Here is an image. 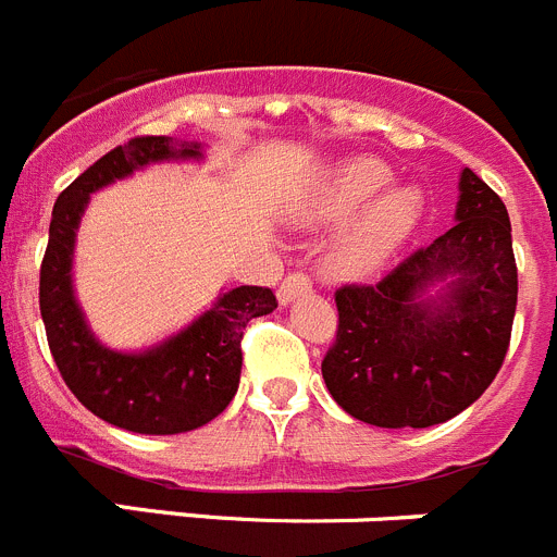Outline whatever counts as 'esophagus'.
Returning a JSON list of instances; mask_svg holds the SVG:
<instances>
[{
    "label": "esophagus",
    "mask_w": 557,
    "mask_h": 557,
    "mask_svg": "<svg viewBox=\"0 0 557 557\" xmlns=\"http://www.w3.org/2000/svg\"><path fill=\"white\" fill-rule=\"evenodd\" d=\"M312 289V282H309V275L304 273H289L287 278L282 282V287H278V304L282 306H289L295 298H300V295H306Z\"/></svg>",
    "instance_id": "esophagus-1"
}]
</instances>
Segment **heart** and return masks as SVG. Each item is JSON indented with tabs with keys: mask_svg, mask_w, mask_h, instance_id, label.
<instances>
[{
	"mask_svg": "<svg viewBox=\"0 0 557 557\" xmlns=\"http://www.w3.org/2000/svg\"><path fill=\"white\" fill-rule=\"evenodd\" d=\"M392 168L375 157L339 162L304 203L295 223L306 228L345 226L334 234L325 264L339 278L379 273L420 226L425 196L414 185H392Z\"/></svg>",
	"mask_w": 557,
	"mask_h": 557,
	"instance_id": "1",
	"label": "heart"
}]
</instances>
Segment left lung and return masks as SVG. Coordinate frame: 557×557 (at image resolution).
Instances as JSON below:
<instances>
[{
	"label": "left lung",
	"mask_w": 557,
	"mask_h": 557,
	"mask_svg": "<svg viewBox=\"0 0 557 557\" xmlns=\"http://www.w3.org/2000/svg\"><path fill=\"white\" fill-rule=\"evenodd\" d=\"M336 309L323 379L350 417L431 428L461 414L488 389L511 342L517 262L505 203L463 168L456 226L379 284L336 289Z\"/></svg>",
	"instance_id": "1"
}]
</instances>
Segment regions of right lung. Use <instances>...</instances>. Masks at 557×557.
Masks as SVG:
<instances>
[{"label": "right lung", "mask_w": 557, "mask_h": 557, "mask_svg": "<svg viewBox=\"0 0 557 557\" xmlns=\"http://www.w3.org/2000/svg\"><path fill=\"white\" fill-rule=\"evenodd\" d=\"M201 162L203 146L176 137H135L96 160L58 196L40 264V318L60 375L99 420L132 433H185L215 420L239 386V339L248 320L275 309L264 287L218 295L190 325L143 350H115L94 334L74 293L76 228L101 187L160 162Z\"/></svg>", "instance_id": "obj_1"}]
</instances>
